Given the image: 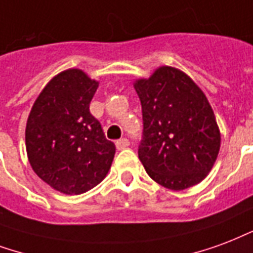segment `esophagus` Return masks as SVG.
Here are the masks:
<instances>
[{
	"mask_svg": "<svg viewBox=\"0 0 253 253\" xmlns=\"http://www.w3.org/2000/svg\"><path fill=\"white\" fill-rule=\"evenodd\" d=\"M128 145H130V141H128L127 138H122V139L117 141V149H118V150H123V149H126Z\"/></svg>",
	"mask_w": 253,
	"mask_h": 253,
	"instance_id": "1",
	"label": "esophagus"
}]
</instances>
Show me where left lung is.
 <instances>
[{
    "label": "left lung",
    "instance_id": "obj_1",
    "mask_svg": "<svg viewBox=\"0 0 253 253\" xmlns=\"http://www.w3.org/2000/svg\"><path fill=\"white\" fill-rule=\"evenodd\" d=\"M142 104L138 157L155 182L184 190L201 182L216 162L220 130L205 93L173 67L134 83Z\"/></svg>",
    "mask_w": 253,
    "mask_h": 253
}]
</instances>
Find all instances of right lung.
Masks as SVG:
<instances>
[{
	"mask_svg": "<svg viewBox=\"0 0 253 253\" xmlns=\"http://www.w3.org/2000/svg\"><path fill=\"white\" fill-rule=\"evenodd\" d=\"M99 83L80 69L56 75L41 91L28 117L27 153L44 182L65 194H82L102 182L115 145L89 112Z\"/></svg>",
	"mask_w": 253,
	"mask_h": 253,
	"instance_id": "1",
	"label": "right lung"
}]
</instances>
